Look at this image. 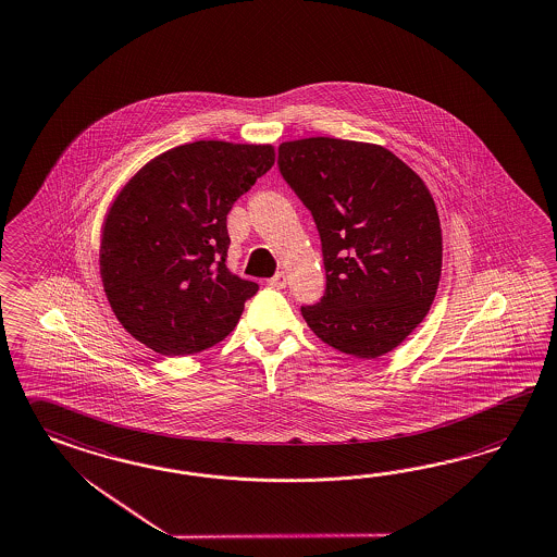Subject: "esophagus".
I'll return each mask as SVG.
<instances>
[{
	"label": "esophagus",
	"mask_w": 557,
	"mask_h": 557,
	"mask_svg": "<svg viewBox=\"0 0 557 557\" xmlns=\"http://www.w3.org/2000/svg\"><path fill=\"white\" fill-rule=\"evenodd\" d=\"M269 286H272V288H285V286H286L285 272H278V274H274V276H272V278H269Z\"/></svg>",
	"instance_id": "34e87169"
}]
</instances>
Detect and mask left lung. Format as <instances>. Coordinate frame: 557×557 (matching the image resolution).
I'll list each match as a JSON object with an SVG mask.
<instances>
[{"instance_id": "1", "label": "left lung", "mask_w": 557, "mask_h": 557, "mask_svg": "<svg viewBox=\"0 0 557 557\" xmlns=\"http://www.w3.org/2000/svg\"><path fill=\"white\" fill-rule=\"evenodd\" d=\"M278 170L311 210L327 288L300 307L321 342L373 359L422 323L443 271V230L420 175L382 145L309 137L278 147Z\"/></svg>"}]
</instances>
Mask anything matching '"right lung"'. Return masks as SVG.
<instances>
[{
    "label": "right lung",
    "instance_id": "1",
    "mask_svg": "<svg viewBox=\"0 0 557 557\" xmlns=\"http://www.w3.org/2000/svg\"><path fill=\"white\" fill-rule=\"evenodd\" d=\"M272 165V145L194 141L151 159L119 191L100 234V278L137 342L191 356L236 327L258 285L226 267V215Z\"/></svg>",
    "mask_w": 557,
    "mask_h": 557
}]
</instances>
